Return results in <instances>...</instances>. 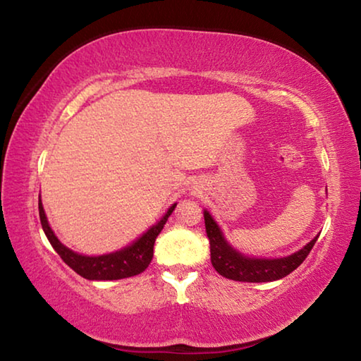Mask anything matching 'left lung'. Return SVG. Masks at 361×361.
<instances>
[{
    "label": "left lung",
    "instance_id": "left-lung-1",
    "mask_svg": "<svg viewBox=\"0 0 361 361\" xmlns=\"http://www.w3.org/2000/svg\"><path fill=\"white\" fill-rule=\"evenodd\" d=\"M204 218L207 237L210 242V259L213 267L219 276L237 280V282L259 283L274 282V280L286 277L307 258L310 250L319 239V234H317L301 250L291 255L279 256V258H258V256H248L232 247L209 210H204Z\"/></svg>",
    "mask_w": 361,
    "mask_h": 361
}]
</instances>
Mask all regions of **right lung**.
<instances>
[{"label": "right lung", "instance_id": "add662e5", "mask_svg": "<svg viewBox=\"0 0 361 361\" xmlns=\"http://www.w3.org/2000/svg\"><path fill=\"white\" fill-rule=\"evenodd\" d=\"M175 207L176 204L170 205L166 215L127 247L116 250V252L111 253L89 256L75 252V250L68 248L59 240L56 232L52 231L51 224L47 221L44 207H42L41 202V195L38 200L41 226L47 240L51 242V245L59 253L60 258L65 261V264H68L73 271L87 280H119L142 274L149 266L152 255H154V242L164 229V224L167 223L169 216L172 215Z\"/></svg>", "mask_w": 361, "mask_h": 361}]
</instances>
